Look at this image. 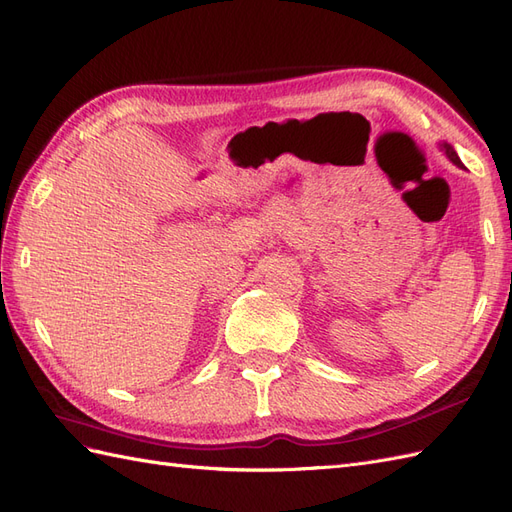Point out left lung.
Returning <instances> with one entry per match:
<instances>
[{
	"label": "left lung",
	"mask_w": 512,
	"mask_h": 512,
	"mask_svg": "<svg viewBox=\"0 0 512 512\" xmlns=\"http://www.w3.org/2000/svg\"><path fill=\"white\" fill-rule=\"evenodd\" d=\"M442 148H444L446 156L452 160V163H455L457 167H463V165H461V160H459V156H457V152L452 150V145H448V143H442Z\"/></svg>",
	"instance_id": "obj_1"
}]
</instances>
